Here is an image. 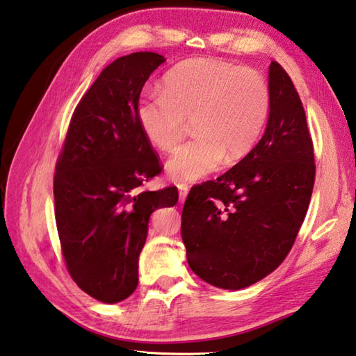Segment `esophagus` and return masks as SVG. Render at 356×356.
<instances>
[{
    "instance_id": "esophagus-1",
    "label": "esophagus",
    "mask_w": 356,
    "mask_h": 356,
    "mask_svg": "<svg viewBox=\"0 0 356 356\" xmlns=\"http://www.w3.org/2000/svg\"><path fill=\"white\" fill-rule=\"evenodd\" d=\"M178 191H179V202H184V199H186V195H188V193H189V186L186 184V183H179L178 184Z\"/></svg>"
}]
</instances>
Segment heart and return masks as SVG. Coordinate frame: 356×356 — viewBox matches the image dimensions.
<instances>
[{"label": "heart", "mask_w": 356, "mask_h": 356, "mask_svg": "<svg viewBox=\"0 0 356 356\" xmlns=\"http://www.w3.org/2000/svg\"><path fill=\"white\" fill-rule=\"evenodd\" d=\"M270 87L258 70L221 58L181 62L163 78L162 92L140 97L135 116L152 146L173 151L193 121L197 136L167 162L170 177L197 181L224 157L242 159L253 149L270 113Z\"/></svg>", "instance_id": "heart-1"}]
</instances>
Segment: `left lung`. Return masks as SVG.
Listing matches in <instances>:
<instances>
[{
    "instance_id": "obj_1",
    "label": "left lung",
    "mask_w": 356,
    "mask_h": 356,
    "mask_svg": "<svg viewBox=\"0 0 356 356\" xmlns=\"http://www.w3.org/2000/svg\"><path fill=\"white\" fill-rule=\"evenodd\" d=\"M269 87L259 143L231 170L191 188L183 207L189 267L222 289L253 285L282 264L314 191V141L302 102L278 62L270 63Z\"/></svg>"
}]
</instances>
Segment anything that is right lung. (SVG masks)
Wrapping results in <instances>:
<instances>
[{"label": "right lung", "mask_w": 356, "mask_h": 356, "mask_svg": "<svg viewBox=\"0 0 356 356\" xmlns=\"http://www.w3.org/2000/svg\"><path fill=\"white\" fill-rule=\"evenodd\" d=\"M163 62L156 52H134L103 68L74 108L56 163L65 266L84 293L106 304L135 291L151 213L178 202L177 186L140 191L162 163L136 122L135 106Z\"/></svg>", "instance_id": "1"}]
</instances>
